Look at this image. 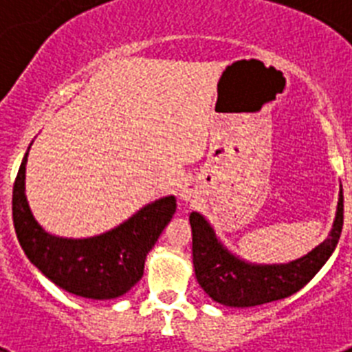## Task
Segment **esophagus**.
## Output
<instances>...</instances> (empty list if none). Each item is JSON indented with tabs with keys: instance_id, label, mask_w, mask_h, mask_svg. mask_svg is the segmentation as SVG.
<instances>
[{
	"instance_id": "esophagus-1",
	"label": "esophagus",
	"mask_w": 352,
	"mask_h": 352,
	"mask_svg": "<svg viewBox=\"0 0 352 352\" xmlns=\"http://www.w3.org/2000/svg\"><path fill=\"white\" fill-rule=\"evenodd\" d=\"M179 197H182L183 201H192V199L195 197L194 186H192L190 183H183V185L179 186Z\"/></svg>"
}]
</instances>
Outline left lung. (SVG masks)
Wrapping results in <instances>:
<instances>
[{
    "instance_id": "8db88e82",
    "label": "left lung",
    "mask_w": 352,
    "mask_h": 352,
    "mask_svg": "<svg viewBox=\"0 0 352 352\" xmlns=\"http://www.w3.org/2000/svg\"><path fill=\"white\" fill-rule=\"evenodd\" d=\"M192 254L199 285L217 303L256 307L282 300L309 284L333 254L344 226V194H338L337 214L328 238L307 256L287 264H252L227 250L213 227L197 211L190 213Z\"/></svg>"
}]
</instances>
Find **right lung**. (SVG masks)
Listing matches in <instances>:
<instances>
[{
    "instance_id": "add662e5",
    "label": "right lung",
    "mask_w": 352,
    "mask_h": 352,
    "mask_svg": "<svg viewBox=\"0 0 352 352\" xmlns=\"http://www.w3.org/2000/svg\"><path fill=\"white\" fill-rule=\"evenodd\" d=\"M26 155L12 194V214L19 243L31 264L58 287L89 300L123 296L141 280L148 252L157 243L176 211V197L167 195L132 214L129 220L93 238H60L42 229L24 194Z\"/></svg>"
}]
</instances>
